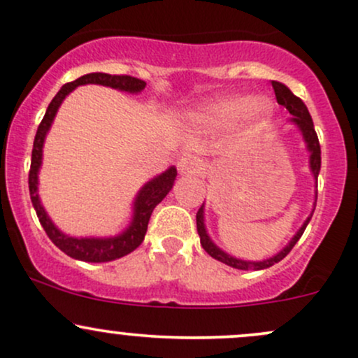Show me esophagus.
<instances>
[{"mask_svg": "<svg viewBox=\"0 0 358 358\" xmlns=\"http://www.w3.org/2000/svg\"><path fill=\"white\" fill-rule=\"evenodd\" d=\"M178 169L183 175H197V173L204 169V163L197 156H194V154H185V156L180 157Z\"/></svg>", "mask_w": 358, "mask_h": 358, "instance_id": "1", "label": "esophagus"}]
</instances>
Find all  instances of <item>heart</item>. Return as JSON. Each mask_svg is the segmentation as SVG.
I'll return each instance as SVG.
<instances>
[{
    "label": "heart",
    "instance_id": "1",
    "mask_svg": "<svg viewBox=\"0 0 358 358\" xmlns=\"http://www.w3.org/2000/svg\"><path fill=\"white\" fill-rule=\"evenodd\" d=\"M273 116V103L268 97L224 96L202 104L194 113L195 122L209 129H220L238 118L247 130L257 131Z\"/></svg>",
    "mask_w": 358,
    "mask_h": 358
}]
</instances>
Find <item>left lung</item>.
<instances>
[{
    "instance_id": "left-lung-1",
    "label": "left lung",
    "mask_w": 358,
    "mask_h": 358,
    "mask_svg": "<svg viewBox=\"0 0 358 358\" xmlns=\"http://www.w3.org/2000/svg\"><path fill=\"white\" fill-rule=\"evenodd\" d=\"M273 89H274V94H276L278 104H281V106L287 108V110L289 111V115L293 116L292 122L295 123L296 127H299L300 131H302L303 141H306L308 152H310L312 175H314V178L317 180L319 169H321V145H319V138H317V134H315L314 122H312V118H310V113H308L307 106H306V104H303V101L300 99V97H296L295 94H293L292 90H289L285 84L273 80ZM310 217H312V214L307 217V221L302 224V228H300L299 231H296V235L293 236L292 242H289L288 245L280 252V254H276V255H274V257L266 259V261H259V262L242 261V259L231 257V255L227 254V252L221 250L220 247L214 245L213 240L209 238L208 231H206L204 204H202L201 209L197 210V231H199V236H201V245H202V248H204V250L208 252L210 257H214V259H216V261H220V262H224V264L231 266V268H235V269H243V271L255 269V271H259V269L271 268V266H273V264L280 262L281 259L287 257V255L289 254V250H292V248L295 247V243L299 242L300 236H302L303 231H306V228H307L308 221H310Z\"/></svg>"
}]
</instances>
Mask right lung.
I'll list each match as a JSON object with an SVG mask.
<instances>
[{"mask_svg": "<svg viewBox=\"0 0 358 358\" xmlns=\"http://www.w3.org/2000/svg\"><path fill=\"white\" fill-rule=\"evenodd\" d=\"M85 84L106 85V87L125 90V92L131 94L141 92V90H144L145 87V82L141 80V78L130 77V75L110 73H87L84 75V77L77 78V80L69 82V84L63 85V87L59 89V92L52 97V101L46 110V115H44L43 122H41L39 129H37L36 138H34L32 161H30L29 171V192L30 201H32V206L34 209H36V214L37 217H39L41 224H43L44 231L48 233L51 242L55 243L59 250H63L66 255H70V257L78 259V261L110 262L130 254V252H134L135 248L144 242L150 214H152L154 208L166 197L168 192L173 189V183H175L176 178V168L171 166L142 187L141 192L137 194V197H135L134 217H131L130 227L123 233H120L118 236H111V238H75V236H69L65 235V233L59 231V229L52 224V221L50 220V216H48L43 206H41L39 195H37V173H39L41 163H43L44 138H46L48 130L51 129V123L52 120H55L59 104L63 103V99H65L75 87Z\"/></svg>", "mask_w": 358, "mask_h": 358, "instance_id": "add662e5", "label": "right lung"}]
</instances>
